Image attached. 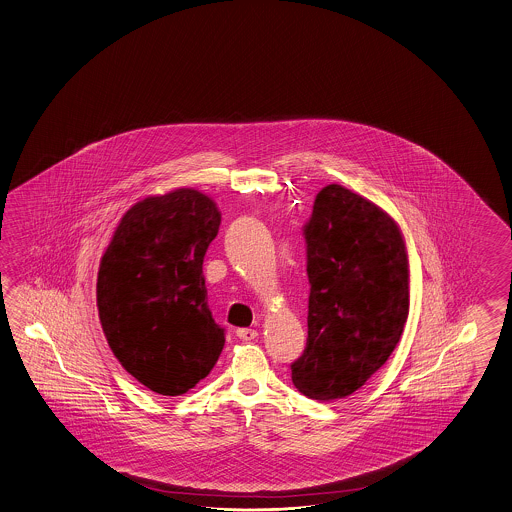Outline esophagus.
<instances>
[{"instance_id":"esophagus-1","label":"esophagus","mask_w":512,"mask_h":512,"mask_svg":"<svg viewBox=\"0 0 512 512\" xmlns=\"http://www.w3.org/2000/svg\"><path fill=\"white\" fill-rule=\"evenodd\" d=\"M237 337L240 338V340H255V338L259 337V333H257L255 329L240 327V329H237Z\"/></svg>"}]
</instances>
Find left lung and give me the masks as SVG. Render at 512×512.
Returning <instances> with one entry per match:
<instances>
[{
    "label": "left lung",
    "instance_id": "left-lung-1",
    "mask_svg": "<svg viewBox=\"0 0 512 512\" xmlns=\"http://www.w3.org/2000/svg\"><path fill=\"white\" fill-rule=\"evenodd\" d=\"M309 337L292 383L320 401L351 396L388 361L409 316V257L396 220L327 185L303 229Z\"/></svg>",
    "mask_w": 512,
    "mask_h": 512
}]
</instances>
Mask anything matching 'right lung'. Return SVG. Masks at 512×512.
<instances>
[{
	"instance_id": "1",
	"label": "right lung",
	"mask_w": 512,
	"mask_h": 512,
	"mask_svg": "<svg viewBox=\"0 0 512 512\" xmlns=\"http://www.w3.org/2000/svg\"><path fill=\"white\" fill-rule=\"evenodd\" d=\"M220 222L209 196L175 188L125 212L101 257L96 298L109 348L127 374L161 396L196 387L224 349L203 277Z\"/></svg>"
}]
</instances>
